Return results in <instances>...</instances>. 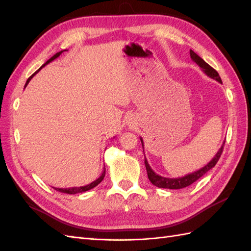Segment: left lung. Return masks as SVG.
Masks as SVG:
<instances>
[{
  "mask_svg": "<svg viewBox=\"0 0 251 251\" xmlns=\"http://www.w3.org/2000/svg\"><path fill=\"white\" fill-rule=\"evenodd\" d=\"M190 56L191 59L193 60L197 66H199L202 72H204L207 76H209L211 78L216 79L217 82L222 83L221 77L219 76V73H218L214 68H211L206 61H204L201 58L194 52L193 50H190ZM141 140V145L143 148V140L142 138L140 137ZM223 146H225V142H223L222 147L219 149V151L217 152V154L215 155V157L211 159V161L208 163L207 165H205L204 167H201V169L196 170L194 173H191L189 175H185L183 177H179V178H166V177H162V176L157 175L154 170L150 167L149 165L147 158L145 156V164H146V168H147V173H148V178L149 180L151 181L152 184H154L157 188H163V189H172V190H178V189H183L186 188V186L191 185L192 183H194L195 181L199 180L201 177H202L206 173L209 172L211 168L215 167V165L219 161V158L222 154L223 151Z\"/></svg>",
  "mask_w": 251,
  "mask_h": 251,
  "instance_id": "left-lung-1",
  "label": "left lung"
}]
</instances>
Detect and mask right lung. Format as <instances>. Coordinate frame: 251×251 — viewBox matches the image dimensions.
Wrapping results in <instances>:
<instances>
[{
  "instance_id": "obj_1",
  "label": "right lung",
  "mask_w": 251,
  "mask_h": 251,
  "mask_svg": "<svg viewBox=\"0 0 251 251\" xmlns=\"http://www.w3.org/2000/svg\"><path fill=\"white\" fill-rule=\"evenodd\" d=\"M65 50H61V51H59V52H57V54H55L54 56H52V57L50 58V59L47 60V61L44 63V65L42 66V67L39 69V71L41 70L42 68L45 67L46 65H49L50 62H51L52 60H55L56 58L59 57V56H60V55L62 54V52L65 51ZM36 72H37V71H36ZM36 72H35V73H36ZM35 73H34V74H35ZM34 74H33V75L30 76V77L28 78V81H26V83H25V86H26V85L29 84V82L31 81V78L34 76ZM104 175H105V167L103 168V170H102V174H101L100 177H99L98 179H96L95 181H93L92 183L87 184V185H84V186H74V188H67V189H63V188H54V189H55V190H57V191H59V192H62V193H68V194H76V193H82V192H86V191H88V190H92V189H94L95 186H97V185H98V184L101 182V181L103 180V178H104Z\"/></svg>"
}]
</instances>
